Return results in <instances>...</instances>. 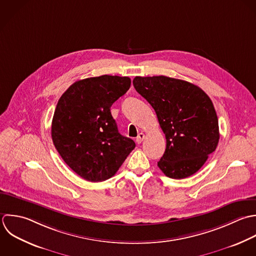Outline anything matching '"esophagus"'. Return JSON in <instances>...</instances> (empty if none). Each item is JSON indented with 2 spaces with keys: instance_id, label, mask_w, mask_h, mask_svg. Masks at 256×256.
Here are the masks:
<instances>
[{
  "instance_id": "1",
  "label": "esophagus",
  "mask_w": 256,
  "mask_h": 256,
  "mask_svg": "<svg viewBox=\"0 0 256 256\" xmlns=\"http://www.w3.org/2000/svg\"><path fill=\"white\" fill-rule=\"evenodd\" d=\"M144 138H146V136H144L142 132H140V134H138V136L136 142L138 144H140V142L144 140Z\"/></svg>"
}]
</instances>
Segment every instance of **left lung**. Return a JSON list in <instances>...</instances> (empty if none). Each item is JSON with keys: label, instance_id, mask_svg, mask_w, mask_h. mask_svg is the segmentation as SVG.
<instances>
[{"label": "left lung", "instance_id": "8db88e82", "mask_svg": "<svg viewBox=\"0 0 256 256\" xmlns=\"http://www.w3.org/2000/svg\"><path fill=\"white\" fill-rule=\"evenodd\" d=\"M136 92L154 108L166 148L158 166L182 180L204 164L220 140L218 120L210 96L198 86L166 76H136Z\"/></svg>", "mask_w": 256, "mask_h": 256}]
</instances>
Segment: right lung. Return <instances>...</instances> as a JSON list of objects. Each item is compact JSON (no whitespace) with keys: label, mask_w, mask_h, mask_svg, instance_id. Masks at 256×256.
<instances>
[{"label":"right lung","mask_w":256,"mask_h":256,"mask_svg":"<svg viewBox=\"0 0 256 256\" xmlns=\"http://www.w3.org/2000/svg\"><path fill=\"white\" fill-rule=\"evenodd\" d=\"M130 86L128 76L88 78L60 98L52 122V142L64 162L80 178L98 182L110 178L136 148L122 136L110 114L112 104Z\"/></svg>","instance_id":"add662e5"}]
</instances>
